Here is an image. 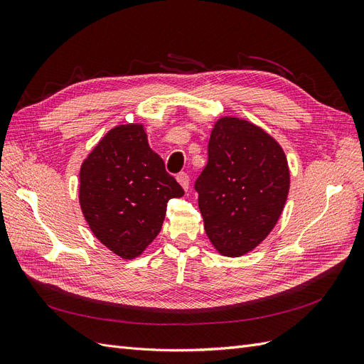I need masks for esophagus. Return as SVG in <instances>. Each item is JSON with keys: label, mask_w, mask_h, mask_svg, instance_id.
I'll return each instance as SVG.
<instances>
[{"label": "esophagus", "mask_w": 364, "mask_h": 364, "mask_svg": "<svg viewBox=\"0 0 364 364\" xmlns=\"http://www.w3.org/2000/svg\"><path fill=\"white\" fill-rule=\"evenodd\" d=\"M176 179H178V182L181 183V186H182L185 191L190 188V176L186 174V173H183V171L179 173L178 176H176Z\"/></svg>", "instance_id": "34e87169"}]
</instances>
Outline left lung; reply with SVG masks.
Wrapping results in <instances>:
<instances>
[{"label":"left lung","mask_w":364,"mask_h":364,"mask_svg":"<svg viewBox=\"0 0 364 364\" xmlns=\"http://www.w3.org/2000/svg\"><path fill=\"white\" fill-rule=\"evenodd\" d=\"M194 188L208 238L222 255L241 257L278 222L290 188L287 158L261 127L223 117L214 124Z\"/></svg>","instance_id":"obj_1"}]
</instances>
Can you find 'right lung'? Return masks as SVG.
Masks as SVG:
<instances>
[{
    "instance_id": "1",
    "label": "right lung",
    "mask_w": 364,
    "mask_h": 364,
    "mask_svg": "<svg viewBox=\"0 0 364 364\" xmlns=\"http://www.w3.org/2000/svg\"><path fill=\"white\" fill-rule=\"evenodd\" d=\"M182 196L142 124L111 129L82 164V213L92 234L124 259L146 250L159 234L168 200Z\"/></svg>"
}]
</instances>
